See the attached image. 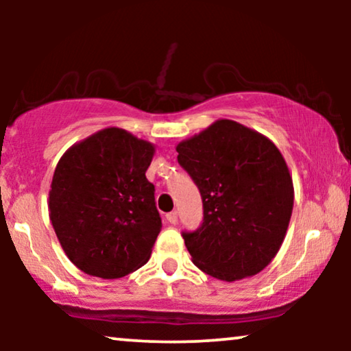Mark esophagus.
I'll list each match as a JSON object with an SVG mask.
<instances>
[{"instance_id": "34e87169", "label": "esophagus", "mask_w": 351, "mask_h": 351, "mask_svg": "<svg viewBox=\"0 0 351 351\" xmlns=\"http://www.w3.org/2000/svg\"><path fill=\"white\" fill-rule=\"evenodd\" d=\"M166 220H167V222H169V223L176 225V223H177V213H176V210H172V213L166 214Z\"/></svg>"}]
</instances>
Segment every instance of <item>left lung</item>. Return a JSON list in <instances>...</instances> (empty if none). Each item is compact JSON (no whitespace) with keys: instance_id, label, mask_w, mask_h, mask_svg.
Here are the masks:
<instances>
[{"instance_id":"left-lung-1","label":"left lung","mask_w":351,"mask_h":351,"mask_svg":"<svg viewBox=\"0 0 351 351\" xmlns=\"http://www.w3.org/2000/svg\"><path fill=\"white\" fill-rule=\"evenodd\" d=\"M176 150L203 199V223L182 233L193 263L228 282L257 275L280 251L294 206L280 150L232 119H219Z\"/></svg>"}]
</instances>
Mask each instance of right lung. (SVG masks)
Returning <instances> with one entry per match:
<instances>
[{
    "instance_id": "add662e5",
    "label": "right lung",
    "mask_w": 351,
    "mask_h": 351,
    "mask_svg": "<svg viewBox=\"0 0 351 351\" xmlns=\"http://www.w3.org/2000/svg\"><path fill=\"white\" fill-rule=\"evenodd\" d=\"M155 147L107 128L64 153L52 177L49 217L66 257L90 276H126L145 265L161 232L155 185L147 180Z\"/></svg>"
}]
</instances>
